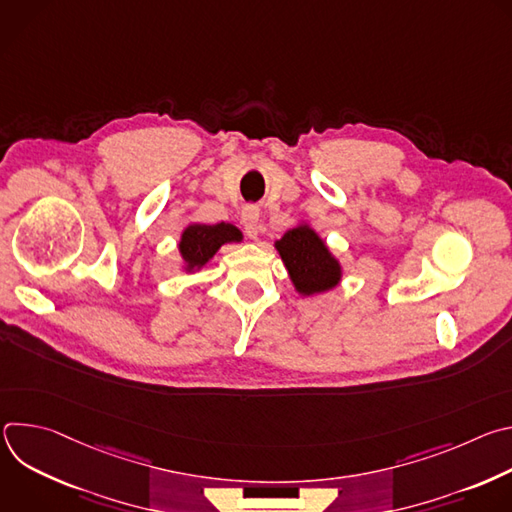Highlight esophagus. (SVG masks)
I'll use <instances>...</instances> for the list:
<instances>
[{"label":"esophagus","instance_id":"1","mask_svg":"<svg viewBox=\"0 0 512 512\" xmlns=\"http://www.w3.org/2000/svg\"><path fill=\"white\" fill-rule=\"evenodd\" d=\"M241 225H243L247 237L257 239V235H259V208L257 206L249 204V206L243 208V212H241Z\"/></svg>","mask_w":512,"mask_h":512}]
</instances>
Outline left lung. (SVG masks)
Listing matches in <instances>:
<instances>
[{
  "label": "left lung",
  "instance_id": "obj_1",
  "mask_svg": "<svg viewBox=\"0 0 512 512\" xmlns=\"http://www.w3.org/2000/svg\"><path fill=\"white\" fill-rule=\"evenodd\" d=\"M285 269L302 296H316L336 287L342 277L338 259L310 225L289 229L277 243Z\"/></svg>",
  "mask_w": 512,
  "mask_h": 512
}]
</instances>
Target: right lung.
<instances>
[{"label":"right lung","mask_w":512,"mask_h":512,"mask_svg":"<svg viewBox=\"0 0 512 512\" xmlns=\"http://www.w3.org/2000/svg\"><path fill=\"white\" fill-rule=\"evenodd\" d=\"M243 239L241 231L233 225H188L180 237V255L186 271H196L204 267L216 251L227 243H239Z\"/></svg>","instance_id":"1"}]
</instances>
